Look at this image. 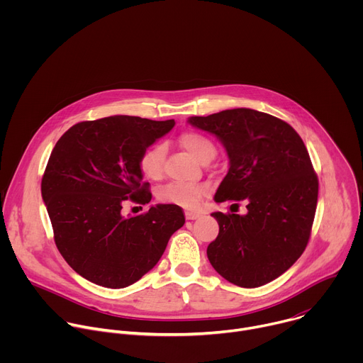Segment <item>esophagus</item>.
<instances>
[{"label": "esophagus", "instance_id": "esophagus-1", "mask_svg": "<svg viewBox=\"0 0 363 363\" xmlns=\"http://www.w3.org/2000/svg\"><path fill=\"white\" fill-rule=\"evenodd\" d=\"M201 214L199 213H195V211H185V218L186 220H195L198 218Z\"/></svg>", "mask_w": 363, "mask_h": 363}]
</instances>
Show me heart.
I'll return each mask as SVG.
<instances>
[{"mask_svg":"<svg viewBox=\"0 0 363 363\" xmlns=\"http://www.w3.org/2000/svg\"><path fill=\"white\" fill-rule=\"evenodd\" d=\"M179 143L196 161H201L205 155H208L210 152H216V147L208 138H205L203 135L195 133V132H186L181 135ZM165 153H167V149L162 143L152 145L142 153L139 165L142 172L147 178L150 179L161 178L164 172ZM206 189L208 188H206V185L203 184L172 182L164 186L160 191L158 196L165 202H171V203H177L181 206H186V208H191V206H195L198 201L206 194Z\"/></svg>","mask_w":363,"mask_h":363,"instance_id":"b5f03b06","label":"heart"}]
</instances>
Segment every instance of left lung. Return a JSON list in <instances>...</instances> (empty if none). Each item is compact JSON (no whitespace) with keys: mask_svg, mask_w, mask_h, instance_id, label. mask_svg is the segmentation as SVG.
Returning <instances> with one entry per match:
<instances>
[{"mask_svg":"<svg viewBox=\"0 0 363 363\" xmlns=\"http://www.w3.org/2000/svg\"><path fill=\"white\" fill-rule=\"evenodd\" d=\"M188 123L225 147L230 168L216 202H247L244 216L211 214L220 225L206 248L211 266L240 287L270 283L301 255L315 220L319 182L301 138L289 123L247 108Z\"/></svg>","mask_w":363,"mask_h":363,"instance_id":"obj_1","label":"left lung"}]
</instances>
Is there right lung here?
Wrapping results in <instances>:
<instances>
[{"label": "right lung", "instance_id": "1", "mask_svg": "<svg viewBox=\"0 0 363 363\" xmlns=\"http://www.w3.org/2000/svg\"><path fill=\"white\" fill-rule=\"evenodd\" d=\"M175 126V121L109 116L72 126L56 143L43 175L41 196L56 245L86 280L123 289L150 272L185 217L174 203L150 205L125 217L128 198L147 203L142 153Z\"/></svg>", "mask_w": 363, "mask_h": 363}]
</instances>
